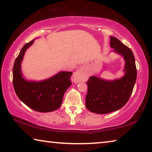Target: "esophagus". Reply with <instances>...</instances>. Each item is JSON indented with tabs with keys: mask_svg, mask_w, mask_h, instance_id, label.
<instances>
[{
	"mask_svg": "<svg viewBox=\"0 0 152 152\" xmlns=\"http://www.w3.org/2000/svg\"><path fill=\"white\" fill-rule=\"evenodd\" d=\"M86 79V73L83 68H80L77 70L74 75L72 76V80L75 83H78L80 82H83Z\"/></svg>",
	"mask_w": 152,
	"mask_h": 152,
	"instance_id": "esophagus-1",
	"label": "esophagus"
}]
</instances>
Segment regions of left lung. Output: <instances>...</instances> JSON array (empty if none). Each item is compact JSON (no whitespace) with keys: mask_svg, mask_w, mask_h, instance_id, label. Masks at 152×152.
Returning a JSON list of instances; mask_svg holds the SVG:
<instances>
[{"mask_svg":"<svg viewBox=\"0 0 152 152\" xmlns=\"http://www.w3.org/2000/svg\"><path fill=\"white\" fill-rule=\"evenodd\" d=\"M110 39L113 51L124 58L125 75L114 80H107L96 76L90 77L86 82L88 92L86 107L96 114H107L125 106L132 93L137 78V69L132 51L117 38L110 36Z\"/></svg>","mask_w":152,"mask_h":152,"instance_id":"left-lung-1","label":"left lung"}]
</instances>
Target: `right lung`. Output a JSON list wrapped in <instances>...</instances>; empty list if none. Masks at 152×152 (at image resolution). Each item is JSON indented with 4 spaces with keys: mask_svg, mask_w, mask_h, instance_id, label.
I'll return each mask as SVG.
<instances>
[{
    "mask_svg": "<svg viewBox=\"0 0 152 152\" xmlns=\"http://www.w3.org/2000/svg\"><path fill=\"white\" fill-rule=\"evenodd\" d=\"M34 39L26 43L15 61L12 82L17 96L31 109L41 113L53 111L61 106L64 94L72 84V72H60L42 81H29L23 77L20 64L25 51Z\"/></svg>",
    "mask_w": 152,
    "mask_h": 152,
    "instance_id": "right-lung-1",
    "label": "right lung"
}]
</instances>
